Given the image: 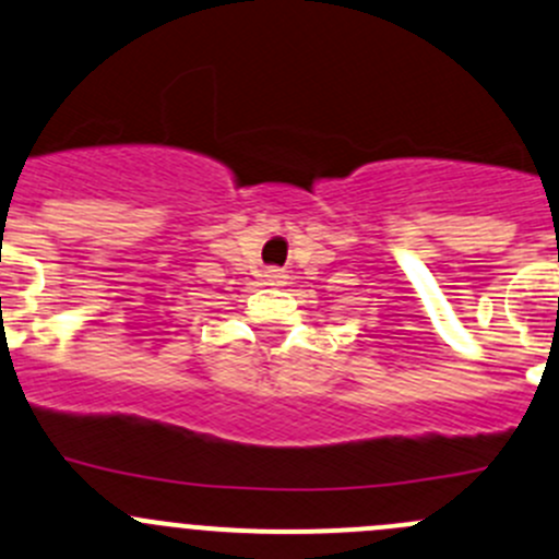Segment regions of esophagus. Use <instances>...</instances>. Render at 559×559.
<instances>
[{
	"instance_id": "esophagus-1",
	"label": "esophagus",
	"mask_w": 559,
	"mask_h": 559,
	"mask_svg": "<svg viewBox=\"0 0 559 559\" xmlns=\"http://www.w3.org/2000/svg\"><path fill=\"white\" fill-rule=\"evenodd\" d=\"M267 278L273 281V284H284V281H281V278H284V275H281L278 270H270V275H267Z\"/></svg>"
}]
</instances>
